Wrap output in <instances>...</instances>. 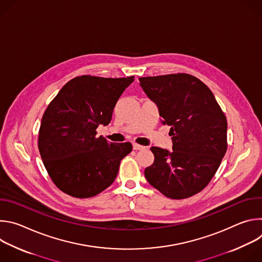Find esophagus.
<instances>
[{
    "label": "esophagus",
    "instance_id": "esophagus-1",
    "mask_svg": "<svg viewBox=\"0 0 262 262\" xmlns=\"http://www.w3.org/2000/svg\"><path fill=\"white\" fill-rule=\"evenodd\" d=\"M133 148H134V150H142V149H144L145 147L144 146H142V145H139V144H133Z\"/></svg>",
    "mask_w": 262,
    "mask_h": 262
}]
</instances>
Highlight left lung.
<instances>
[{"label":"left lung","instance_id":"left-lung-1","mask_svg":"<svg viewBox=\"0 0 262 262\" xmlns=\"http://www.w3.org/2000/svg\"><path fill=\"white\" fill-rule=\"evenodd\" d=\"M140 86L171 126L172 151L151 147L147 181L171 199H184L209 183L227 150V119L209 88L188 73L139 78Z\"/></svg>","mask_w":262,"mask_h":262}]
</instances>
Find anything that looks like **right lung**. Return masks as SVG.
Segmentation results:
<instances>
[{
  "instance_id": "right-lung-1",
  "label": "right lung",
  "mask_w": 262,
  "mask_h": 262,
  "mask_svg": "<svg viewBox=\"0 0 262 262\" xmlns=\"http://www.w3.org/2000/svg\"><path fill=\"white\" fill-rule=\"evenodd\" d=\"M134 78L77 77L48 105L38 148L50 177L65 194L90 198L114 182L133 146L96 137V128L111 122L116 102Z\"/></svg>"
}]
</instances>
